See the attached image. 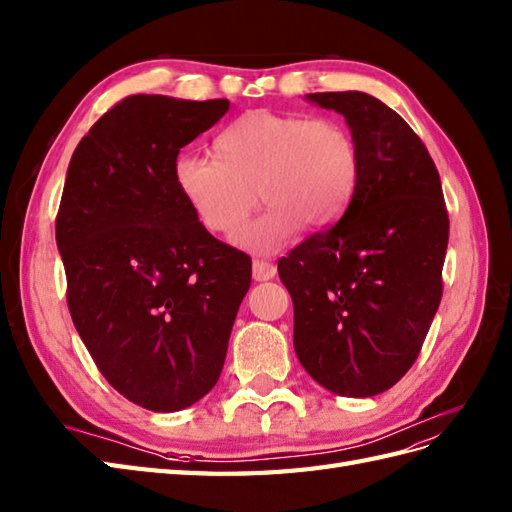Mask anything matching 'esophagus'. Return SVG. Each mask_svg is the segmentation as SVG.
Returning <instances> with one entry per match:
<instances>
[{"mask_svg": "<svg viewBox=\"0 0 512 512\" xmlns=\"http://www.w3.org/2000/svg\"><path fill=\"white\" fill-rule=\"evenodd\" d=\"M252 276L256 282H265L276 276V265L267 263V260H254L252 265Z\"/></svg>", "mask_w": 512, "mask_h": 512, "instance_id": "esophagus-1", "label": "esophagus"}]
</instances>
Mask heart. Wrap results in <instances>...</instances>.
Returning a JSON list of instances; mask_svg holds the SVG:
<instances>
[{
	"label": "heart",
	"instance_id": "obj_1",
	"mask_svg": "<svg viewBox=\"0 0 512 512\" xmlns=\"http://www.w3.org/2000/svg\"><path fill=\"white\" fill-rule=\"evenodd\" d=\"M360 180L352 132L330 117L249 110L223 128L215 156L182 152L173 182L199 226L234 236L260 199L269 206L236 243L256 254L276 252L302 228L339 221Z\"/></svg>",
	"mask_w": 512,
	"mask_h": 512
}]
</instances>
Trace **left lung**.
<instances>
[{
	"instance_id": "8db88e82",
	"label": "left lung",
	"mask_w": 512,
	"mask_h": 512,
	"mask_svg": "<svg viewBox=\"0 0 512 512\" xmlns=\"http://www.w3.org/2000/svg\"><path fill=\"white\" fill-rule=\"evenodd\" d=\"M345 117L360 180L345 215L280 258L299 363L328 391L371 397L402 380L441 304L450 219L413 128L360 91L310 93Z\"/></svg>"
}]
</instances>
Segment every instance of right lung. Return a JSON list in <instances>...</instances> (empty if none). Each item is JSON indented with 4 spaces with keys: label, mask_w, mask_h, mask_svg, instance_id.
<instances>
[{
    "label": "right lung",
    "mask_w": 512,
    "mask_h": 512,
    "mask_svg": "<svg viewBox=\"0 0 512 512\" xmlns=\"http://www.w3.org/2000/svg\"><path fill=\"white\" fill-rule=\"evenodd\" d=\"M228 99L130 95L99 117L71 156L56 217L67 304L110 386L154 413L213 389L252 258L217 241L173 182L184 145Z\"/></svg>",
    "instance_id": "1"
}]
</instances>
